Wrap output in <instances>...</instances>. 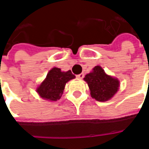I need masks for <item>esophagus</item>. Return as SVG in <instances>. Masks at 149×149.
<instances>
[{"label":"esophagus","instance_id":"obj_1","mask_svg":"<svg viewBox=\"0 0 149 149\" xmlns=\"http://www.w3.org/2000/svg\"><path fill=\"white\" fill-rule=\"evenodd\" d=\"M84 73H81V74H79L77 76V77L79 78V79H83V78H84Z\"/></svg>","mask_w":149,"mask_h":149}]
</instances>
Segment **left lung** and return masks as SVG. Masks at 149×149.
I'll list each match as a JSON object with an SVG mask.
<instances>
[{
    "label": "left lung",
    "instance_id": "8db88e82",
    "mask_svg": "<svg viewBox=\"0 0 149 149\" xmlns=\"http://www.w3.org/2000/svg\"><path fill=\"white\" fill-rule=\"evenodd\" d=\"M84 80L88 84L92 97L98 101L109 100L119 88L118 80L108 76L100 66L94 67Z\"/></svg>",
    "mask_w": 149,
    "mask_h": 149
}]
</instances>
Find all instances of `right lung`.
Segmentation results:
<instances>
[{"label": "right lung", "mask_w": 149, "mask_h": 149, "mask_svg": "<svg viewBox=\"0 0 149 149\" xmlns=\"http://www.w3.org/2000/svg\"><path fill=\"white\" fill-rule=\"evenodd\" d=\"M73 78L75 75L72 73L71 70L61 72V68H52L38 87L37 93L44 99L56 101L61 97L65 84Z\"/></svg>", "instance_id": "right-lung-1"}]
</instances>
